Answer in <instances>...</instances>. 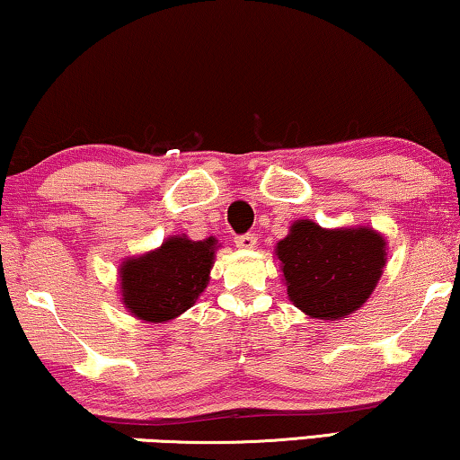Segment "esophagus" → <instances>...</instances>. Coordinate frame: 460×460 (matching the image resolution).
I'll return each instance as SVG.
<instances>
[{
    "label": "esophagus",
    "instance_id": "esophagus-1",
    "mask_svg": "<svg viewBox=\"0 0 460 460\" xmlns=\"http://www.w3.org/2000/svg\"><path fill=\"white\" fill-rule=\"evenodd\" d=\"M234 244L238 249H243V251H251V249H255V244H257V236L255 234H243V236H236L234 238Z\"/></svg>",
    "mask_w": 460,
    "mask_h": 460
}]
</instances>
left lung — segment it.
<instances>
[{"mask_svg":"<svg viewBox=\"0 0 460 460\" xmlns=\"http://www.w3.org/2000/svg\"><path fill=\"white\" fill-rule=\"evenodd\" d=\"M287 297L305 316L335 323L367 304L387 261V243L370 226L323 228L295 219L276 243Z\"/></svg>","mask_w":460,"mask_h":460,"instance_id":"obj_1","label":"left lung"}]
</instances>
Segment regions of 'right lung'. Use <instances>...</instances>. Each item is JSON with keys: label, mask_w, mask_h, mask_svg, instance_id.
I'll list each match as a JSON object with an SVG mask.
<instances>
[{"label": "right lung", "mask_w": 460, "mask_h": 460, "mask_svg": "<svg viewBox=\"0 0 460 460\" xmlns=\"http://www.w3.org/2000/svg\"><path fill=\"white\" fill-rule=\"evenodd\" d=\"M217 238L190 241L169 236L148 253L128 257L119 266V293L131 316L142 323H169L197 304L209 285Z\"/></svg>", "instance_id": "1"}]
</instances>
